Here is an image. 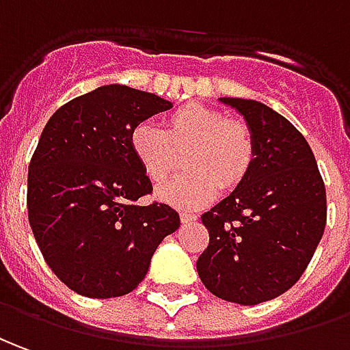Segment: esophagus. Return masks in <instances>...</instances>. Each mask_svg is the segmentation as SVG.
Instances as JSON below:
<instances>
[{
  "label": "esophagus",
  "mask_w": 350,
  "mask_h": 350,
  "mask_svg": "<svg viewBox=\"0 0 350 350\" xmlns=\"http://www.w3.org/2000/svg\"><path fill=\"white\" fill-rule=\"evenodd\" d=\"M198 219V213H192V211H180V221L183 223H192Z\"/></svg>",
  "instance_id": "1"
}]
</instances>
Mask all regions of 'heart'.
<instances>
[{
	"label": "heart",
	"mask_w": 350,
	"mask_h": 350,
	"mask_svg": "<svg viewBox=\"0 0 350 350\" xmlns=\"http://www.w3.org/2000/svg\"><path fill=\"white\" fill-rule=\"evenodd\" d=\"M129 146L144 177L161 185L170 179L177 152L185 156L187 173L158 192L175 207H202L213 202L219 187L236 189L250 173L255 158V139L250 125L226 120L223 112L204 105H185L163 120L139 122L131 129Z\"/></svg>",
	"instance_id": "heart-1"
}]
</instances>
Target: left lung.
<instances>
[{"label":"left lung","mask_w":350,"mask_h":350,"mask_svg":"<svg viewBox=\"0 0 350 350\" xmlns=\"http://www.w3.org/2000/svg\"><path fill=\"white\" fill-rule=\"evenodd\" d=\"M219 100L244 116L255 158L245 179L202 215L209 244L196 269L219 299L257 305L307 269L326 228V189L305 137L284 116L250 98Z\"/></svg>","instance_id":"left-lung-1"}]
</instances>
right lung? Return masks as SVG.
Masks as SVG:
<instances>
[{
	"instance_id": "add662e5",
	"label": "right lung",
	"mask_w": 350,
	"mask_h": 350,
	"mask_svg": "<svg viewBox=\"0 0 350 350\" xmlns=\"http://www.w3.org/2000/svg\"><path fill=\"white\" fill-rule=\"evenodd\" d=\"M171 103L127 85H103L51 116L28 165V221L60 282L93 299L133 291L161 240L180 225L152 192L129 135Z\"/></svg>"
}]
</instances>
